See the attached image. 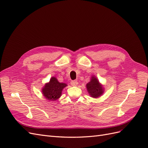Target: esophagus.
<instances>
[{
    "label": "esophagus",
    "instance_id": "esophagus-1",
    "mask_svg": "<svg viewBox=\"0 0 148 148\" xmlns=\"http://www.w3.org/2000/svg\"><path fill=\"white\" fill-rule=\"evenodd\" d=\"M78 84V82H77V81H72V82H71V84L72 85V86H77Z\"/></svg>",
    "mask_w": 148,
    "mask_h": 148
}]
</instances>
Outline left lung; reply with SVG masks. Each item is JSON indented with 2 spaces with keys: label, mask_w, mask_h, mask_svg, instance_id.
Wrapping results in <instances>:
<instances>
[{
  "label": "left lung",
  "mask_w": 148,
  "mask_h": 148,
  "mask_svg": "<svg viewBox=\"0 0 148 148\" xmlns=\"http://www.w3.org/2000/svg\"><path fill=\"white\" fill-rule=\"evenodd\" d=\"M86 88L89 95L95 98L99 97L104 91L99 81L95 77H92L91 81L86 84Z\"/></svg>",
  "instance_id": "1"
}]
</instances>
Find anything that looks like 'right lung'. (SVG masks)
<instances>
[{
	"instance_id": "1",
	"label": "right lung",
	"mask_w": 148,
	"mask_h": 148,
	"mask_svg": "<svg viewBox=\"0 0 148 148\" xmlns=\"http://www.w3.org/2000/svg\"><path fill=\"white\" fill-rule=\"evenodd\" d=\"M65 86H66L65 83H59L55 77H52L49 83L45 85L42 91L47 99L54 101L60 97L62 89Z\"/></svg>"
}]
</instances>
